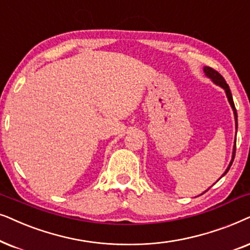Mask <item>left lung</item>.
<instances>
[{"instance_id": "1", "label": "left lung", "mask_w": 250, "mask_h": 250, "mask_svg": "<svg viewBox=\"0 0 250 250\" xmlns=\"http://www.w3.org/2000/svg\"><path fill=\"white\" fill-rule=\"evenodd\" d=\"M204 72L205 74L208 76L209 79L212 80V82L215 83V84H217L221 86V88H223L225 90V94H226V97H228L229 99V105H231L232 109H233V113H234V119H235V129H238V114H237V109H235V106H234V103H233V98H232V94H231V90H229V84L226 83V81L224 80V78L219 74V73L217 71H215L214 68L211 67H208V66H205L204 67ZM234 156H235V142H234V146H233V153H232V160L231 162H229V167L226 168V170L224 174H223V176H224L226 172H228L229 170V167L232 166V162H233L234 160Z\"/></svg>"}]
</instances>
